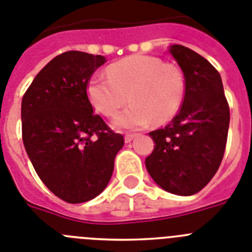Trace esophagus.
<instances>
[{
  "instance_id": "esophagus-1",
  "label": "esophagus",
  "mask_w": 252,
  "mask_h": 252,
  "mask_svg": "<svg viewBox=\"0 0 252 252\" xmlns=\"http://www.w3.org/2000/svg\"><path fill=\"white\" fill-rule=\"evenodd\" d=\"M134 138H135V134H126V137H124V141H126V143H130Z\"/></svg>"
}]
</instances>
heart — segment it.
I'll return each mask as SVG.
<instances>
[{"mask_svg": "<svg viewBox=\"0 0 252 252\" xmlns=\"http://www.w3.org/2000/svg\"><path fill=\"white\" fill-rule=\"evenodd\" d=\"M87 97L104 117H115L129 101L128 109L115 120L120 129L146 128L152 122L165 124L178 114L185 95V78L178 65L157 57H126L108 67V77L94 76L86 87Z\"/></svg>", "mask_w": 252, "mask_h": 252, "instance_id": "1", "label": "heart"}]
</instances>
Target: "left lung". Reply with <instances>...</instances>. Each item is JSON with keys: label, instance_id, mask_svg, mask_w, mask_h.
I'll return each instance as SVG.
<instances>
[{"label": "left lung", "instance_id": "8db88e82", "mask_svg": "<svg viewBox=\"0 0 252 252\" xmlns=\"http://www.w3.org/2000/svg\"><path fill=\"white\" fill-rule=\"evenodd\" d=\"M170 53L183 69L185 95L171 123L150 132L155 148L146 167L163 190L188 196L200 191L222 162L229 106L220 74L204 57L178 44Z\"/></svg>", "mask_w": 252, "mask_h": 252}]
</instances>
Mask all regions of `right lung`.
Instances as JSON below:
<instances>
[{
    "label": "right lung",
    "instance_id": "1",
    "mask_svg": "<svg viewBox=\"0 0 252 252\" xmlns=\"http://www.w3.org/2000/svg\"><path fill=\"white\" fill-rule=\"evenodd\" d=\"M105 57L57 56L23 96V142L35 171L67 203L89 202L106 188L124 138L94 114L86 87Z\"/></svg>",
    "mask_w": 252,
    "mask_h": 252
}]
</instances>
